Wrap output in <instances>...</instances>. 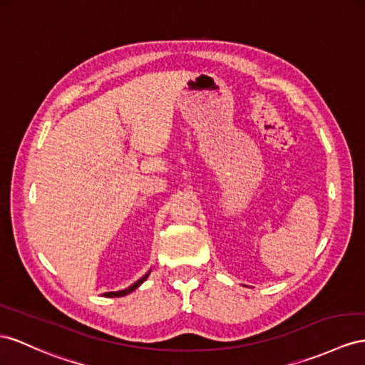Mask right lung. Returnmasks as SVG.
I'll use <instances>...</instances> for the list:
<instances>
[{"instance_id":"right-lung-1","label":"right lung","mask_w":365,"mask_h":365,"mask_svg":"<svg viewBox=\"0 0 365 365\" xmlns=\"http://www.w3.org/2000/svg\"><path fill=\"white\" fill-rule=\"evenodd\" d=\"M148 276H149V273H146L142 279H138L135 284H133V285L128 287V288H125V289H121V292H110V293H105V296H106V297H120V296H126V294H129V293H133L137 287H140V285H142V284L145 282Z\"/></svg>"}]
</instances>
